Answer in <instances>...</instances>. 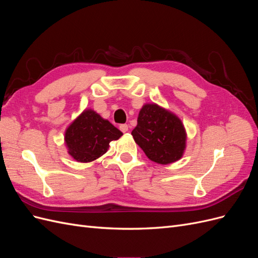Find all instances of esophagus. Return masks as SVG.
Returning a JSON list of instances; mask_svg holds the SVG:
<instances>
[{"mask_svg": "<svg viewBox=\"0 0 258 258\" xmlns=\"http://www.w3.org/2000/svg\"><path fill=\"white\" fill-rule=\"evenodd\" d=\"M119 129H120V131H121V132H123V134H126V132L128 131V124H126V123L120 124V126H119Z\"/></svg>", "mask_w": 258, "mask_h": 258, "instance_id": "obj_1", "label": "esophagus"}]
</instances>
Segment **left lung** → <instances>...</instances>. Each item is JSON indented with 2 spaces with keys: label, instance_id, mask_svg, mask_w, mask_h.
I'll use <instances>...</instances> for the list:
<instances>
[{
  "label": "left lung",
  "instance_id": "1",
  "mask_svg": "<svg viewBox=\"0 0 258 258\" xmlns=\"http://www.w3.org/2000/svg\"><path fill=\"white\" fill-rule=\"evenodd\" d=\"M147 158L159 165H170L183 157L187 132L179 117L157 103H145L131 132Z\"/></svg>",
  "mask_w": 258,
  "mask_h": 258
}]
</instances>
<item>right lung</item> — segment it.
<instances>
[{"label":"right lung","instance_id":"right-lung-1","mask_svg":"<svg viewBox=\"0 0 258 258\" xmlns=\"http://www.w3.org/2000/svg\"><path fill=\"white\" fill-rule=\"evenodd\" d=\"M122 132L92 108L85 110L69 124L64 132L68 154L77 161L87 163L104 155L110 143Z\"/></svg>","mask_w":258,"mask_h":258}]
</instances>
